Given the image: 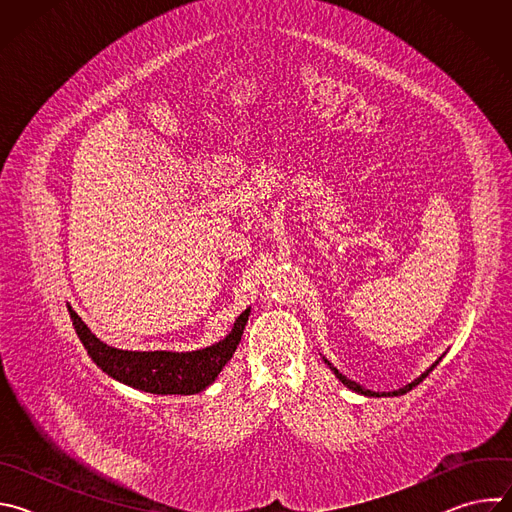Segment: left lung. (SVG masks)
Masks as SVG:
<instances>
[{"instance_id":"left-lung-1","label":"left lung","mask_w":512,"mask_h":512,"mask_svg":"<svg viewBox=\"0 0 512 512\" xmlns=\"http://www.w3.org/2000/svg\"><path fill=\"white\" fill-rule=\"evenodd\" d=\"M440 360H442V358H440ZM440 360H437V362H440ZM326 362H328V360H326ZM437 362H435V364H431V369H427V371H425V373H423L419 379H415L413 383L405 385L403 389H397V391H391V393H375V391L364 389V387H360L358 383H354V381L346 379V377H344V375H342L338 369H334V367H332L330 362H328V367L332 369V373H334V375H336V377H338V379H340V381H342V383H344L348 389H352V391H356V393H360V395H367V397H397V395H405L407 391H411L413 387H417V385H419V383H421V381H423V379H425V377H427V375H429V373H431V371L437 367Z\"/></svg>"}]
</instances>
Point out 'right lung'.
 I'll use <instances>...</instances> for the list:
<instances>
[{
	"instance_id": "add662e5",
	"label": "right lung",
	"mask_w": 512,
	"mask_h": 512,
	"mask_svg": "<svg viewBox=\"0 0 512 512\" xmlns=\"http://www.w3.org/2000/svg\"><path fill=\"white\" fill-rule=\"evenodd\" d=\"M72 324L85 344L97 367L103 369L109 377L154 395H194L204 391L223 371L225 364L235 354L245 324L249 320V308L237 318L231 334L208 348L194 352H133L119 350L101 342L79 314L68 306Z\"/></svg>"
}]
</instances>
